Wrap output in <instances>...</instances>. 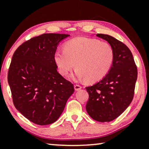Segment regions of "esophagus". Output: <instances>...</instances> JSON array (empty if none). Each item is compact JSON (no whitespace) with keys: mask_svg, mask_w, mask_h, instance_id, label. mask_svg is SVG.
<instances>
[{"mask_svg":"<svg viewBox=\"0 0 149 149\" xmlns=\"http://www.w3.org/2000/svg\"><path fill=\"white\" fill-rule=\"evenodd\" d=\"M81 88H82V87H81L80 85H79V84L74 85V89L76 91H78V90H79V89H81Z\"/></svg>","mask_w":149,"mask_h":149,"instance_id":"1","label":"esophagus"}]
</instances>
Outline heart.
Masks as SVG:
<instances>
[{
    "label": "heart",
    "instance_id": "b5f03b06",
    "mask_svg": "<svg viewBox=\"0 0 149 149\" xmlns=\"http://www.w3.org/2000/svg\"><path fill=\"white\" fill-rule=\"evenodd\" d=\"M113 60L114 50L111 45L85 37L68 40L64 50H58L54 54V61L62 76H66L76 63V77L89 83L103 79L111 70Z\"/></svg>",
    "mask_w": 149,
    "mask_h": 149
}]
</instances>
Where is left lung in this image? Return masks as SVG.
<instances>
[{
  "mask_svg": "<svg viewBox=\"0 0 149 149\" xmlns=\"http://www.w3.org/2000/svg\"><path fill=\"white\" fill-rule=\"evenodd\" d=\"M96 36L113 47L114 60L101 81L86 87L89 93L86 111L95 121L109 122L121 115L132 102L138 70L131 51L123 42L107 34Z\"/></svg>",
  "mask_w": 149,
  "mask_h": 149,
  "instance_id": "1",
  "label": "left lung"
}]
</instances>
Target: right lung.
I'll return each instance as SVG.
<instances>
[{
	"mask_svg": "<svg viewBox=\"0 0 149 149\" xmlns=\"http://www.w3.org/2000/svg\"><path fill=\"white\" fill-rule=\"evenodd\" d=\"M70 35L42 34L26 40L14 52L8 83L16 109L40 125L54 123L64 111L74 85L58 71L54 54Z\"/></svg>",
	"mask_w": 149,
	"mask_h": 149,
	"instance_id": "right-lung-1",
	"label": "right lung"
}]
</instances>
